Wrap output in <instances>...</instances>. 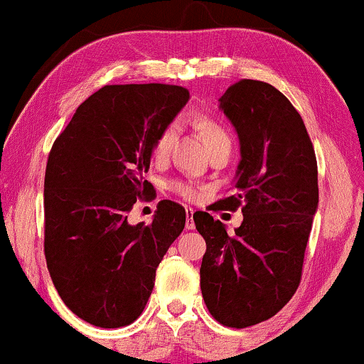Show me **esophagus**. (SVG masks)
<instances>
[{
	"mask_svg": "<svg viewBox=\"0 0 364 364\" xmlns=\"http://www.w3.org/2000/svg\"><path fill=\"white\" fill-rule=\"evenodd\" d=\"M193 208H188L186 207V230H193L195 229V222H193Z\"/></svg>",
	"mask_w": 364,
	"mask_h": 364,
	"instance_id": "1",
	"label": "esophagus"
}]
</instances>
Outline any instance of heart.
<instances>
[{"instance_id":"1","label":"heart","mask_w":364,"mask_h":364,"mask_svg":"<svg viewBox=\"0 0 364 364\" xmlns=\"http://www.w3.org/2000/svg\"><path fill=\"white\" fill-rule=\"evenodd\" d=\"M198 129H200L201 137L205 140V144H207V147H210L215 142H230L229 134L225 132L224 127L217 124V122L212 120V118H207V117L200 118ZM174 134H176V129H174V125H169L166 127L163 132L157 135L154 146H152V157H154L156 161H163L168 157L171 146H173ZM169 188L174 191V193H178L179 196H183V198H188V200H193L196 198V195H198V188H196L193 183H188V181H173L169 183Z\"/></svg>"}]
</instances>
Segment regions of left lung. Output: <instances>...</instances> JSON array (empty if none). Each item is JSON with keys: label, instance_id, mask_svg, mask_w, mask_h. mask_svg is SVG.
<instances>
[{"label": "left lung", "instance_id": "8db88e82", "mask_svg": "<svg viewBox=\"0 0 364 364\" xmlns=\"http://www.w3.org/2000/svg\"><path fill=\"white\" fill-rule=\"evenodd\" d=\"M220 108L239 135L234 195L217 207H242L232 235L207 212L193 215L207 242L200 287L208 312L227 327L254 326L278 314L301 278L318 207L317 161L304 120L274 86L242 80Z\"/></svg>", "mask_w": 364, "mask_h": 364}]
</instances>
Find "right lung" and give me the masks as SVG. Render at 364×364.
<instances>
[{
  "instance_id": "right-lung-1",
  "label": "right lung",
  "mask_w": 364,
  "mask_h": 364,
  "mask_svg": "<svg viewBox=\"0 0 364 364\" xmlns=\"http://www.w3.org/2000/svg\"><path fill=\"white\" fill-rule=\"evenodd\" d=\"M190 100L171 85L103 86L55 139L43 181L47 268L64 304L82 321L115 329L142 314L156 269L185 229L181 205L163 200L152 224L130 225L152 146Z\"/></svg>"
}]
</instances>
